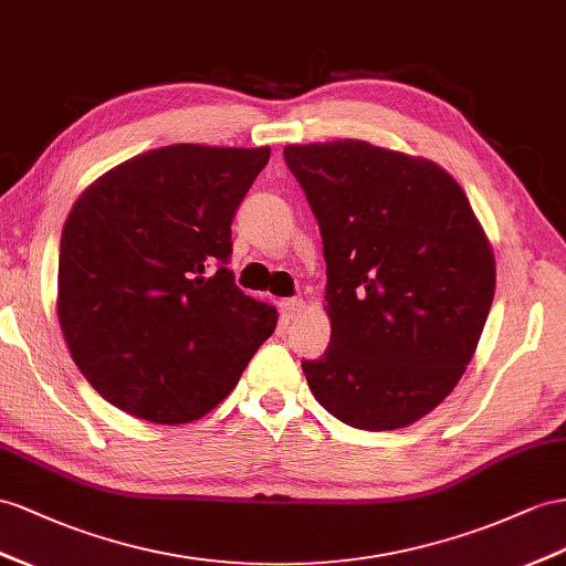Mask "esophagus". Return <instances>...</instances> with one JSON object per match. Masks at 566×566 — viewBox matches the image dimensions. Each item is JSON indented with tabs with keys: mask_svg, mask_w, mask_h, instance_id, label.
<instances>
[{
	"mask_svg": "<svg viewBox=\"0 0 566 566\" xmlns=\"http://www.w3.org/2000/svg\"><path fill=\"white\" fill-rule=\"evenodd\" d=\"M280 308H282V315L286 317V321H292V317H296V315L301 313L303 301H301V298H284V301L280 303Z\"/></svg>",
	"mask_w": 566,
	"mask_h": 566,
	"instance_id": "1",
	"label": "esophagus"
}]
</instances>
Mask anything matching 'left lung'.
I'll use <instances>...</instances> for the list:
<instances>
[{
	"instance_id": "obj_1",
	"label": "left lung",
	"mask_w": 566,
	"mask_h": 566,
	"mask_svg": "<svg viewBox=\"0 0 566 566\" xmlns=\"http://www.w3.org/2000/svg\"><path fill=\"white\" fill-rule=\"evenodd\" d=\"M321 224L325 356L313 397L358 430L416 423L452 392L495 296V255L461 186L426 157L366 140L286 145Z\"/></svg>"
}]
</instances>
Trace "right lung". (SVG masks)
Instances as JSON below:
<instances>
[{"label":"right lung","mask_w":566,"mask_h":566,"mask_svg":"<svg viewBox=\"0 0 566 566\" xmlns=\"http://www.w3.org/2000/svg\"><path fill=\"white\" fill-rule=\"evenodd\" d=\"M270 148L177 143L95 179L60 243L56 315L71 358L112 407L191 423L237 387L277 311L227 268L231 220Z\"/></svg>","instance_id":"add662e5"}]
</instances>
